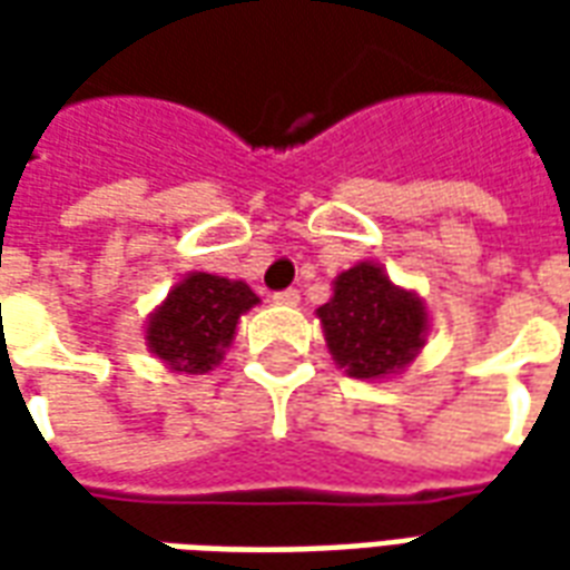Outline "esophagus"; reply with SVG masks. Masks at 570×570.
I'll return each instance as SVG.
<instances>
[{
	"label": "esophagus",
	"mask_w": 570,
	"mask_h": 570,
	"mask_svg": "<svg viewBox=\"0 0 570 570\" xmlns=\"http://www.w3.org/2000/svg\"><path fill=\"white\" fill-rule=\"evenodd\" d=\"M274 302H277V305H296L298 289L296 286H286V289H281V293H274Z\"/></svg>",
	"instance_id": "esophagus-1"
}]
</instances>
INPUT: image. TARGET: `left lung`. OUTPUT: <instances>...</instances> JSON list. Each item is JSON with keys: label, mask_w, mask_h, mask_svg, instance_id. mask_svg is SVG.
Returning <instances> with one entry per match:
<instances>
[{"label": "left lung", "mask_w": 570, "mask_h": 570, "mask_svg": "<svg viewBox=\"0 0 570 570\" xmlns=\"http://www.w3.org/2000/svg\"><path fill=\"white\" fill-rule=\"evenodd\" d=\"M317 314L333 357L354 379H382L403 370L424 345V305L406 289H396L372 262L338 274L335 296Z\"/></svg>", "instance_id": "1"}]
</instances>
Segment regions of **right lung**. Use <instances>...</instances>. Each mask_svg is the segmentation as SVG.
<instances>
[{"mask_svg":"<svg viewBox=\"0 0 570 570\" xmlns=\"http://www.w3.org/2000/svg\"><path fill=\"white\" fill-rule=\"evenodd\" d=\"M259 298L240 281L188 274L149 321V347L176 372L213 370L235 335L237 317Z\"/></svg>","mask_w":570,"mask_h":570,"instance_id":"obj_1","label":"right lung"}]
</instances>
